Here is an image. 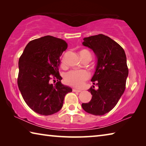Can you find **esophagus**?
<instances>
[{
	"label": "esophagus",
	"instance_id": "obj_1",
	"mask_svg": "<svg viewBox=\"0 0 146 146\" xmlns=\"http://www.w3.org/2000/svg\"><path fill=\"white\" fill-rule=\"evenodd\" d=\"M72 91L73 92H81V90H78V89H76V88H73L72 89Z\"/></svg>",
	"mask_w": 146,
	"mask_h": 146
}]
</instances>
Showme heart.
Wrapping results in <instances>:
<instances>
[{
    "label": "heart",
    "instance_id": "b5f03b06",
    "mask_svg": "<svg viewBox=\"0 0 146 146\" xmlns=\"http://www.w3.org/2000/svg\"><path fill=\"white\" fill-rule=\"evenodd\" d=\"M86 54H90L88 50H81L80 56H83ZM89 78L88 72L83 70H72L68 72L65 76V80L66 83L76 88H81L85 85V81Z\"/></svg>",
    "mask_w": 146,
    "mask_h": 146
}]
</instances>
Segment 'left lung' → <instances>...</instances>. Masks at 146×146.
<instances>
[{
    "mask_svg": "<svg viewBox=\"0 0 146 146\" xmlns=\"http://www.w3.org/2000/svg\"><path fill=\"white\" fill-rule=\"evenodd\" d=\"M83 40V45L96 56V71L91 81L98 88L93 85L88 89L92 99L81 106L88 113L103 115L115 106L126 88L128 76L126 56L121 45L104 35L91 36Z\"/></svg>",
    "mask_w": 146,
    "mask_h": 146,
    "instance_id": "left-lung-1",
    "label": "left lung"
}]
</instances>
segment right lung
Listing matches in <instances>:
<instances>
[{
  "mask_svg": "<svg viewBox=\"0 0 146 146\" xmlns=\"http://www.w3.org/2000/svg\"><path fill=\"white\" fill-rule=\"evenodd\" d=\"M66 48L65 40L45 36L28 43L20 56L18 86L24 100L36 113L50 115L59 111L65 95L72 91L61 83L58 70L60 58ZM52 78L58 81L54 86L50 83Z\"/></svg>",
  "mask_w": 146,
  "mask_h": 146,
  "instance_id": "right-lung-1",
  "label": "right lung"
}]
</instances>
